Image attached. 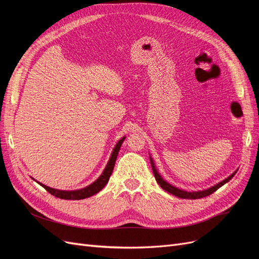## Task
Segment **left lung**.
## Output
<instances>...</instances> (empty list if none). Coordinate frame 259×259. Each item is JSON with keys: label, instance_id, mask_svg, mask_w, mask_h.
Wrapping results in <instances>:
<instances>
[{"label": "left lung", "instance_id": "obj_1", "mask_svg": "<svg viewBox=\"0 0 259 259\" xmlns=\"http://www.w3.org/2000/svg\"><path fill=\"white\" fill-rule=\"evenodd\" d=\"M150 162H151V166H152V170H153V174H154V177H155V180L158 182V184L161 186L162 189H164L165 191L169 192L170 194L173 195H176V197L178 198H182V199H191V200H195V199H201V198H204V197H207V195L211 194L213 192H215L217 189H219L222 186H224L226 183H228L229 180L236 175L237 170L234 171V173H232L229 177H227L226 179H224L223 182L218 183L217 185L213 186L208 188V189H205V190H202V191H185V190H182V189H178L177 187L175 186H171L170 184H168L167 182H165L162 178V176L158 173V170H156L155 166H154V163H153V160L150 158Z\"/></svg>", "mask_w": 259, "mask_h": 259}]
</instances>
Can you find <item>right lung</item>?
I'll return each instance as SVG.
<instances>
[{
	"label": "right lung",
	"instance_id": "obj_1",
	"mask_svg": "<svg viewBox=\"0 0 259 259\" xmlns=\"http://www.w3.org/2000/svg\"><path fill=\"white\" fill-rule=\"evenodd\" d=\"M124 139H125V137L121 138L119 142L116 143V145H115V147L113 149V151L111 153L110 159H109L108 164H107L104 171H103V174H101L98 177V179L95 180V182H94L93 184H91L90 186L85 187V188H82V189H79V190L67 191V190L54 189V188L48 187V186H45V185L37 182L38 185H41L45 190H48L51 194L55 195V197L59 198V199H64V200H83V199H86V198H89V197H92V195L96 194L97 192H99L101 189H103V188L109 182V178H110V176L112 174L113 167H114L117 153H119V151H120V148H121L122 143L124 142Z\"/></svg>",
	"mask_w": 259,
	"mask_h": 259
}]
</instances>
